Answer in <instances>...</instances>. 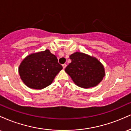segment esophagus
Instances as JSON below:
<instances>
[{
	"label": "esophagus",
	"instance_id": "34e87169",
	"mask_svg": "<svg viewBox=\"0 0 131 131\" xmlns=\"http://www.w3.org/2000/svg\"><path fill=\"white\" fill-rule=\"evenodd\" d=\"M62 67H63V68L65 69V68L67 67V64H63V65H62Z\"/></svg>",
	"mask_w": 131,
	"mask_h": 131
}]
</instances>
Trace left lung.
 Wrapping results in <instances>:
<instances>
[{
    "instance_id": "left-lung-1",
    "label": "left lung",
    "mask_w": 131,
    "mask_h": 131,
    "mask_svg": "<svg viewBox=\"0 0 131 131\" xmlns=\"http://www.w3.org/2000/svg\"><path fill=\"white\" fill-rule=\"evenodd\" d=\"M71 63L64 71L78 86L88 89L96 86L105 76L104 67L95 57L81 52L70 56Z\"/></svg>"
}]
</instances>
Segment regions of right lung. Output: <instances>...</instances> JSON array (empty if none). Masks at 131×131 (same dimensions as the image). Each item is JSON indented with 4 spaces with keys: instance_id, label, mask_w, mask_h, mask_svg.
Returning <instances> with one entry per match:
<instances>
[{
    "instance_id": "obj_1",
    "label": "right lung",
    "mask_w": 131,
    "mask_h": 131,
    "mask_svg": "<svg viewBox=\"0 0 131 131\" xmlns=\"http://www.w3.org/2000/svg\"><path fill=\"white\" fill-rule=\"evenodd\" d=\"M62 69L57 57L47 49L27 56L19 65V74L28 88L42 89L52 84Z\"/></svg>"
}]
</instances>
